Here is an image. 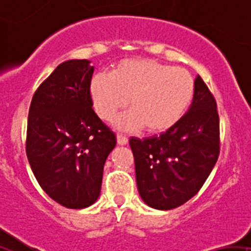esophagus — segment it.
<instances>
[{
	"instance_id": "1",
	"label": "esophagus",
	"mask_w": 251,
	"mask_h": 251,
	"mask_svg": "<svg viewBox=\"0 0 251 251\" xmlns=\"http://www.w3.org/2000/svg\"><path fill=\"white\" fill-rule=\"evenodd\" d=\"M117 144L121 145V146L126 145L128 144V138H126V136L122 135V134H117Z\"/></svg>"
}]
</instances>
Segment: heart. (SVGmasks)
<instances>
[{
  "label": "heart",
  "mask_w": 251,
  "mask_h": 251,
  "mask_svg": "<svg viewBox=\"0 0 251 251\" xmlns=\"http://www.w3.org/2000/svg\"><path fill=\"white\" fill-rule=\"evenodd\" d=\"M89 97L101 120L110 121L128 105V112L115 120L117 128L163 133L183 117L195 97V79L187 70L152 59L120 61L110 75L97 74L89 83Z\"/></svg>",
  "instance_id": "b5f03b06"
}]
</instances>
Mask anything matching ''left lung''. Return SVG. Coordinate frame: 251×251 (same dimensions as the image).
<instances>
[{
  "instance_id": "left-lung-1",
  "label": "left lung",
  "mask_w": 251,
  "mask_h": 251,
  "mask_svg": "<svg viewBox=\"0 0 251 251\" xmlns=\"http://www.w3.org/2000/svg\"><path fill=\"white\" fill-rule=\"evenodd\" d=\"M139 195L158 210L177 208L193 197L213 170L220 153L216 101L201 76L183 117L159 136L131 138Z\"/></svg>"
}]
</instances>
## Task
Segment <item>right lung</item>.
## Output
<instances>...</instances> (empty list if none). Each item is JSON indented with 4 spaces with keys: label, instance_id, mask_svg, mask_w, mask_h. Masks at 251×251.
Returning a JSON list of instances; mask_svg holds the SVG:
<instances>
[{
    "label": "right lung",
    "instance_id": "add662e5",
    "mask_svg": "<svg viewBox=\"0 0 251 251\" xmlns=\"http://www.w3.org/2000/svg\"><path fill=\"white\" fill-rule=\"evenodd\" d=\"M87 59L61 63L38 87L27 120L26 154L42 190L56 203L83 209L99 198L116 136L92 108Z\"/></svg>",
    "mask_w": 251,
    "mask_h": 251
}]
</instances>
